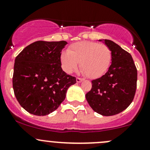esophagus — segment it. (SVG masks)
Masks as SVG:
<instances>
[{
    "instance_id": "esophagus-1",
    "label": "esophagus",
    "mask_w": 150,
    "mask_h": 150,
    "mask_svg": "<svg viewBox=\"0 0 150 150\" xmlns=\"http://www.w3.org/2000/svg\"><path fill=\"white\" fill-rule=\"evenodd\" d=\"M83 81V80L81 79V78H76V82L78 83H80L82 82Z\"/></svg>"
}]
</instances>
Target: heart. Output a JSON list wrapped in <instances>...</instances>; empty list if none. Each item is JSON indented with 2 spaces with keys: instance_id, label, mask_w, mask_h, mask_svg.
<instances>
[{
  "instance_id": "heart-1",
  "label": "heart",
  "mask_w": 150,
  "mask_h": 150,
  "mask_svg": "<svg viewBox=\"0 0 150 150\" xmlns=\"http://www.w3.org/2000/svg\"><path fill=\"white\" fill-rule=\"evenodd\" d=\"M62 67L67 73H72L80 65L85 75L90 78L102 76L110 67L112 52L104 44L91 41L74 43L69 51H62L60 56Z\"/></svg>"
}]
</instances>
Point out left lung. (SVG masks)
I'll use <instances>...</instances> for the list:
<instances>
[{
	"mask_svg": "<svg viewBox=\"0 0 150 150\" xmlns=\"http://www.w3.org/2000/svg\"><path fill=\"white\" fill-rule=\"evenodd\" d=\"M99 41L111 51V65L103 76L91 81V90L86 98L93 111L112 116L125 110L132 102L137 89V70L129 53L110 40Z\"/></svg>",
	"mask_w": 150,
	"mask_h": 150,
	"instance_id": "8db88e82",
	"label": "left lung"
}]
</instances>
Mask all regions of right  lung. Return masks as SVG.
<instances>
[{"mask_svg":"<svg viewBox=\"0 0 150 150\" xmlns=\"http://www.w3.org/2000/svg\"><path fill=\"white\" fill-rule=\"evenodd\" d=\"M66 41H36L15 59L13 88L19 104L30 114L44 116L57 110L76 78L61 67Z\"/></svg>","mask_w":150,"mask_h":150,"instance_id":"1","label":"right lung"}]
</instances>
